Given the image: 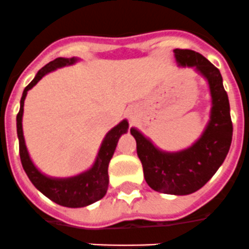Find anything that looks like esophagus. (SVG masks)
Wrapping results in <instances>:
<instances>
[{
  "instance_id": "esophagus-1",
  "label": "esophagus",
  "mask_w": 249,
  "mask_h": 249,
  "mask_svg": "<svg viewBox=\"0 0 249 249\" xmlns=\"http://www.w3.org/2000/svg\"><path fill=\"white\" fill-rule=\"evenodd\" d=\"M129 118H130V119H131V120L134 119V115H133V113H129Z\"/></svg>"
}]
</instances>
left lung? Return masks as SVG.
<instances>
[{
    "instance_id": "obj_1",
    "label": "left lung",
    "mask_w": 249,
    "mask_h": 249,
    "mask_svg": "<svg viewBox=\"0 0 249 249\" xmlns=\"http://www.w3.org/2000/svg\"><path fill=\"white\" fill-rule=\"evenodd\" d=\"M180 66L195 67L208 80L212 97L211 120L202 136L189 149L163 152L136 129V151L142 163L144 178L152 190L170 195H190L200 190L222 165L232 142L233 125L230 102L218 68L191 49H175Z\"/></svg>"
}]
</instances>
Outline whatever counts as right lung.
<instances>
[{"instance_id":"1","label":"right lung","mask_w":249,"mask_h":249,"mask_svg":"<svg viewBox=\"0 0 249 249\" xmlns=\"http://www.w3.org/2000/svg\"><path fill=\"white\" fill-rule=\"evenodd\" d=\"M75 60H77L75 58H71V59L57 58V59L46 64L42 69H39L35 79L24 88L21 98V108L17 114L19 158H21L22 166H23L27 176L31 180V182L35 185L36 189L39 190L44 196L48 197L49 200H52L53 202L60 206H64V207L71 208L84 207V206L94 203L95 201L100 200L105 196L109 185V162H110V159L113 158L119 138L122 136V134L126 133L127 126H129V123L126 120H123L120 124L116 125L107 134L102 146H100L97 161L93 165V167L84 174L69 178H51L44 176L43 174H41L36 169V166L31 161L28 151H27L26 144H24L23 130H22V115H23V105L27 91L33 88L47 73L60 68V67L67 66V64H73Z\"/></svg>"}]
</instances>
